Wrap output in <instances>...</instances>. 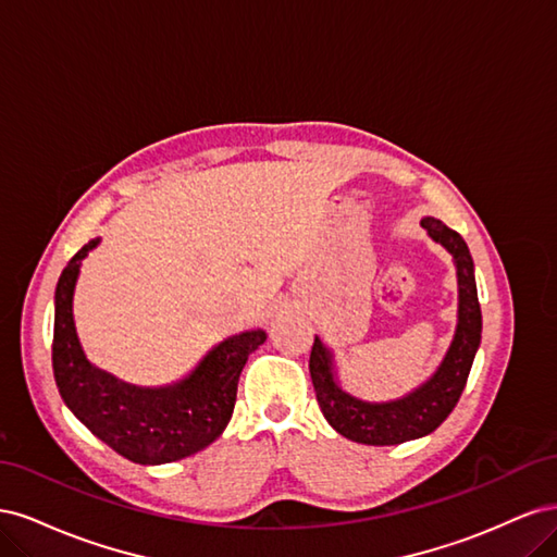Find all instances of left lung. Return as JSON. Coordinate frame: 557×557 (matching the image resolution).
<instances>
[{"mask_svg": "<svg viewBox=\"0 0 557 557\" xmlns=\"http://www.w3.org/2000/svg\"><path fill=\"white\" fill-rule=\"evenodd\" d=\"M420 227L442 244L453 258L458 276V323L453 342L434 374L411 393L387 401H367L350 395L339 381L334 350L315 336L309 360L315 399L327 423L350 442L367 446H395L420 440L440 428L458 404L471 362L481 346V307L476 295L474 260L458 232L436 218H423Z\"/></svg>", "mask_w": 557, "mask_h": 557, "instance_id": "left-lung-1", "label": "left lung"}]
</instances>
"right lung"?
Segmentation results:
<instances>
[{"label": "right lung", "instance_id": "1", "mask_svg": "<svg viewBox=\"0 0 557 557\" xmlns=\"http://www.w3.org/2000/svg\"><path fill=\"white\" fill-rule=\"evenodd\" d=\"M102 239L83 246L64 267L55 288L53 374L70 411L97 440L137 465H166L213 444L227 428L248 356L267 342L264 330H246L215 344L190 374L170 385H134L92 364L74 323L81 264Z\"/></svg>", "mask_w": 557, "mask_h": 557}]
</instances>
